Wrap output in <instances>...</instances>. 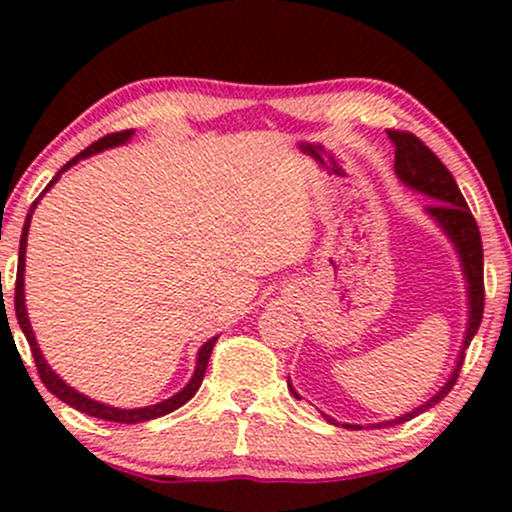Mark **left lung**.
Wrapping results in <instances>:
<instances>
[{
    "label": "left lung",
    "instance_id": "8db88e82",
    "mask_svg": "<svg viewBox=\"0 0 512 512\" xmlns=\"http://www.w3.org/2000/svg\"><path fill=\"white\" fill-rule=\"evenodd\" d=\"M387 137L390 142L395 144V173L397 178L409 187V190L421 192V195L436 199L426 207V214L431 216L433 221L438 223L440 231L450 238V243L455 245L457 257H460L462 264V274L467 279V305H469V320H467V332H464V342H462V351L457 356L455 368H452L448 383H445L440 390L433 395L431 399H426L424 404H419L414 411H407V414L397 416V419L383 421V424H370V428H385V426H395V424H404V421L414 419L419 416L421 411H428L433 404H438L448 392L452 390V385L457 383V373H460L462 361H464V351H467L469 342L477 334L479 325H481V315H484V248H481V236H479V226L474 221L472 211H469L467 202H464L460 187H457L455 178L450 175V170L440 163V158L433 154L428 146L421 142L419 137L409 132H395V129H387ZM289 390L296 399H301L296 390H293L291 380H289ZM327 421L334 426L342 428H363L358 424H339V421L330 419L327 414Z\"/></svg>",
    "mask_w": 512,
    "mask_h": 512
}]
</instances>
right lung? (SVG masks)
I'll return each mask as SVG.
<instances>
[{
    "mask_svg": "<svg viewBox=\"0 0 512 512\" xmlns=\"http://www.w3.org/2000/svg\"><path fill=\"white\" fill-rule=\"evenodd\" d=\"M134 129H125V132H115V134H108V137L98 139V142H93L88 146L86 151H81L79 156L72 158V161L64 166L60 173L55 175V178L50 180V185L45 187V192L50 190L52 185H55L57 180H60V175L64 173L67 168H72L79 158H88L93 154H98V151H105V149H113V146H120V144H127L129 139H132ZM40 195V197H43ZM40 197L35 199L31 204V211H28L26 216V223H23V231H21V245H19V272H16V296H14V303H16V320H19L23 334H26L28 344H31V351H33V358H35V368H38L40 373V380H43V385L48 387V390L55 395L57 399H62V402H67L69 407L79 409L81 414H88V416H96V419H105V421H115V424H142V421H151V419H158V416H166L170 411L180 409L182 404L187 402V399L195 397V392L199 390V385H202L204 380V373H207V363H209V356H211V349H214L216 339L219 337H211L209 342H204L199 346L197 351V366H195V373H192L190 383L182 387L180 392H175L173 397L163 399V402L158 404H151V407H139V409H120V407H110V404H103V402H96V399L81 395V392H76L72 385H67L60 375L55 373L48 366V361H45L43 351H40L38 342H35V334H33V327H31V320H28V310H26V296H23V272H26V245H28V228H31V216H33V209L38 207Z\"/></svg>",
    "mask_w": 512,
    "mask_h": 512,
    "instance_id": "obj_1",
    "label": "right lung"
}]
</instances>
